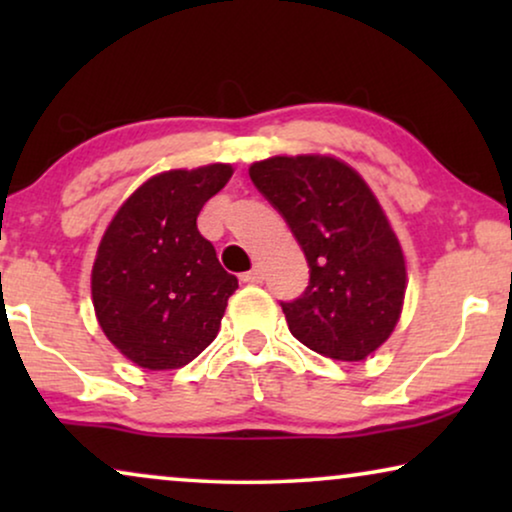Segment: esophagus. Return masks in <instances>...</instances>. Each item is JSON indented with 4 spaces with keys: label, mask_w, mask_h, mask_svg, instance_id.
Listing matches in <instances>:
<instances>
[{
    "label": "esophagus",
    "mask_w": 512,
    "mask_h": 512,
    "mask_svg": "<svg viewBox=\"0 0 512 512\" xmlns=\"http://www.w3.org/2000/svg\"><path fill=\"white\" fill-rule=\"evenodd\" d=\"M263 277H265V275H263L261 265H254V268H251L249 272H244L242 282H247V284H261Z\"/></svg>",
    "instance_id": "34e87169"
}]
</instances>
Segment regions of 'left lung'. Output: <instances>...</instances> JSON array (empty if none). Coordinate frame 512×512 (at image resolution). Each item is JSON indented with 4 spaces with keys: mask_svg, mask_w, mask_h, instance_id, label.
<instances>
[{
    "mask_svg": "<svg viewBox=\"0 0 512 512\" xmlns=\"http://www.w3.org/2000/svg\"><path fill=\"white\" fill-rule=\"evenodd\" d=\"M310 265V284L282 303L293 338L335 361H361L389 338L405 298V258L380 202L331 156H275L249 167Z\"/></svg>",
    "mask_w": 512,
    "mask_h": 512,
    "instance_id": "left-lung-1",
    "label": "left lung"
}]
</instances>
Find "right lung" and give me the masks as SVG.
<instances>
[{"label": "right lung", "mask_w": 512, "mask_h": 512, "mask_svg": "<svg viewBox=\"0 0 512 512\" xmlns=\"http://www.w3.org/2000/svg\"><path fill=\"white\" fill-rule=\"evenodd\" d=\"M230 177L233 167L223 163L156 174L123 202L102 237L95 314L111 345L137 366H186L219 333L237 277L200 235L198 214Z\"/></svg>", "instance_id": "1"}]
</instances>
